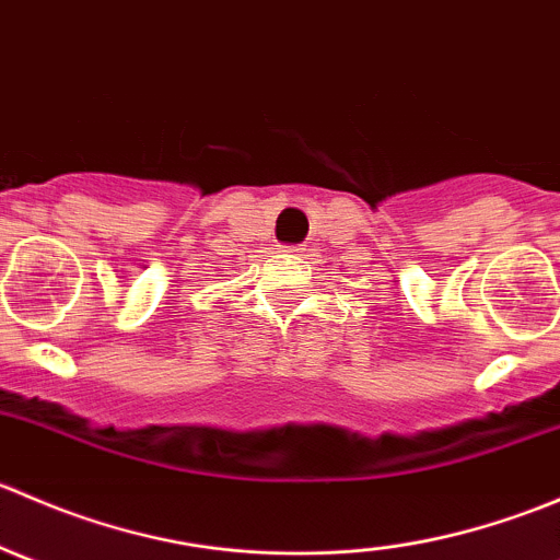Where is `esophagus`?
<instances>
[{"label": "esophagus", "mask_w": 560, "mask_h": 560, "mask_svg": "<svg viewBox=\"0 0 560 560\" xmlns=\"http://www.w3.org/2000/svg\"><path fill=\"white\" fill-rule=\"evenodd\" d=\"M281 252H287V254H303V252H306V248H303V246H281Z\"/></svg>", "instance_id": "34e87169"}]
</instances>
